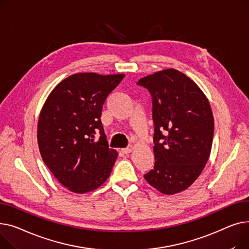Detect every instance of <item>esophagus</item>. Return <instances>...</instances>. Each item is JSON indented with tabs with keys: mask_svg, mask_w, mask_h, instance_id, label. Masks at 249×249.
<instances>
[{
	"mask_svg": "<svg viewBox=\"0 0 249 249\" xmlns=\"http://www.w3.org/2000/svg\"><path fill=\"white\" fill-rule=\"evenodd\" d=\"M131 151H133V148H131V147H127V148L123 149V150H122V153L124 154V155H127V154H129Z\"/></svg>",
	"mask_w": 249,
	"mask_h": 249,
	"instance_id": "esophagus-1",
	"label": "esophagus"
}]
</instances>
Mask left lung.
I'll return each mask as SVG.
<instances>
[{
  "label": "left lung",
  "instance_id": "obj_1",
  "mask_svg": "<svg viewBox=\"0 0 249 249\" xmlns=\"http://www.w3.org/2000/svg\"><path fill=\"white\" fill-rule=\"evenodd\" d=\"M152 95L154 168L143 175L163 194L184 191L199 177L210 156L214 120L198 85L176 69L141 78Z\"/></svg>",
  "mask_w": 249,
  "mask_h": 249
}]
</instances>
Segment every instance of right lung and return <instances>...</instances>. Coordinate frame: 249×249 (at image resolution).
Here are the masks:
<instances>
[{"label":"right lung","instance_id":"right-lung-1","mask_svg":"<svg viewBox=\"0 0 249 249\" xmlns=\"http://www.w3.org/2000/svg\"><path fill=\"white\" fill-rule=\"evenodd\" d=\"M124 77L76 73L55 87L41 110L37 137L42 159L72 192L93 191L110 175L118 153L108 148L100 116Z\"/></svg>","mask_w":249,"mask_h":249}]
</instances>
